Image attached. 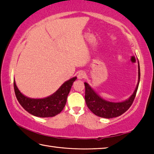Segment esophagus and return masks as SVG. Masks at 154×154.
Masks as SVG:
<instances>
[{
    "label": "esophagus",
    "instance_id": "1",
    "mask_svg": "<svg viewBox=\"0 0 154 154\" xmlns=\"http://www.w3.org/2000/svg\"><path fill=\"white\" fill-rule=\"evenodd\" d=\"M85 77V73L83 71H80L79 73L77 75V78L79 79H84Z\"/></svg>",
    "mask_w": 154,
    "mask_h": 154
}]
</instances>
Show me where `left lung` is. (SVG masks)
I'll return each mask as SVG.
<instances>
[{
    "instance_id": "1",
    "label": "left lung",
    "mask_w": 154,
    "mask_h": 154,
    "mask_svg": "<svg viewBox=\"0 0 154 154\" xmlns=\"http://www.w3.org/2000/svg\"><path fill=\"white\" fill-rule=\"evenodd\" d=\"M138 69H139L138 70L139 79H138L136 89L133 94L130 96V98L123 102L113 103L104 100L90 86L88 83L85 82V100L90 110L96 116L108 119L116 118L125 113L133 103L139 87L140 82V66L139 62H138Z\"/></svg>"
}]
</instances>
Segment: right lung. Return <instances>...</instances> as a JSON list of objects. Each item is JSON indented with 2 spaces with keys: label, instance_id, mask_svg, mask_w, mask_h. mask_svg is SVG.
<instances>
[{
  "label": "right lung",
  "instance_id": "add662e5",
  "mask_svg": "<svg viewBox=\"0 0 154 154\" xmlns=\"http://www.w3.org/2000/svg\"><path fill=\"white\" fill-rule=\"evenodd\" d=\"M76 79L75 77L66 81L56 92L44 98H31L22 94L14 81L15 94L21 106L29 113L40 118L54 117L63 110L72 83Z\"/></svg>",
  "mask_w": 154,
  "mask_h": 154
}]
</instances>
